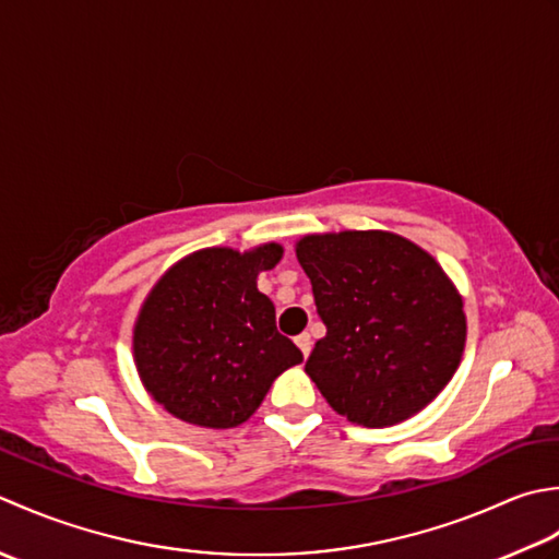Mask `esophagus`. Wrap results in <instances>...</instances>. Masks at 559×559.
<instances>
[{
  "instance_id": "esophagus-1",
  "label": "esophagus",
  "mask_w": 559,
  "mask_h": 559,
  "mask_svg": "<svg viewBox=\"0 0 559 559\" xmlns=\"http://www.w3.org/2000/svg\"><path fill=\"white\" fill-rule=\"evenodd\" d=\"M294 343H296V347H299L301 349V355L304 357H309L311 355V335L309 333H301V335H296L294 337Z\"/></svg>"
}]
</instances>
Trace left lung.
Instances as JSON below:
<instances>
[{"mask_svg":"<svg viewBox=\"0 0 559 559\" xmlns=\"http://www.w3.org/2000/svg\"><path fill=\"white\" fill-rule=\"evenodd\" d=\"M296 258L325 325L306 373L330 407L389 427L435 401L465 345L463 301L437 260L385 231L306 236Z\"/></svg>","mask_w":559,"mask_h":559,"instance_id":"8db88e82","label":"left lung"}]
</instances>
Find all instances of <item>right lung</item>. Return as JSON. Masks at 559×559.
I'll return each mask as SVG.
<instances>
[{"label": "right lung", "mask_w": 559, "mask_h": 559, "mask_svg": "<svg viewBox=\"0 0 559 559\" xmlns=\"http://www.w3.org/2000/svg\"><path fill=\"white\" fill-rule=\"evenodd\" d=\"M282 258L277 243L250 253L207 248L170 267L134 325V361L156 403L190 425L246 423L277 376L304 359L255 287Z\"/></svg>", "instance_id": "obj_1"}]
</instances>
